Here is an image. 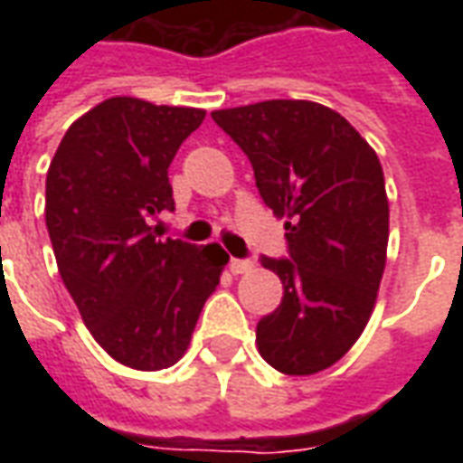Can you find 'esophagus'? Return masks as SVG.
<instances>
[{"instance_id":"34e87169","label":"esophagus","mask_w":463,"mask_h":463,"mask_svg":"<svg viewBox=\"0 0 463 463\" xmlns=\"http://www.w3.org/2000/svg\"><path fill=\"white\" fill-rule=\"evenodd\" d=\"M252 270V260H241V258H231V272L232 275H242V272Z\"/></svg>"}]
</instances>
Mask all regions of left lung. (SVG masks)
<instances>
[{
  "mask_svg": "<svg viewBox=\"0 0 463 463\" xmlns=\"http://www.w3.org/2000/svg\"><path fill=\"white\" fill-rule=\"evenodd\" d=\"M211 116L250 158L260 198L288 231L290 255L260 260L282 280V302L255 330L262 359L295 377L332 367L367 327L387 262L377 153L315 101L272 99Z\"/></svg>",
  "mask_w": 463,
  "mask_h": 463,
  "instance_id": "obj_1",
  "label": "left lung"
}]
</instances>
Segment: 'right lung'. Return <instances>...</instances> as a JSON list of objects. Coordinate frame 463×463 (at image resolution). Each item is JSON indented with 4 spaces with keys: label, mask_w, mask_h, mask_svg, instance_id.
<instances>
[{
    "label": "right lung",
    "mask_w": 463,
    "mask_h": 463,
    "mask_svg": "<svg viewBox=\"0 0 463 463\" xmlns=\"http://www.w3.org/2000/svg\"><path fill=\"white\" fill-rule=\"evenodd\" d=\"M203 109L106 99L76 118L46 173V231L59 275L94 340L126 367L156 372L191 345L228 252L163 241L168 165Z\"/></svg>",
    "instance_id": "1"
}]
</instances>
